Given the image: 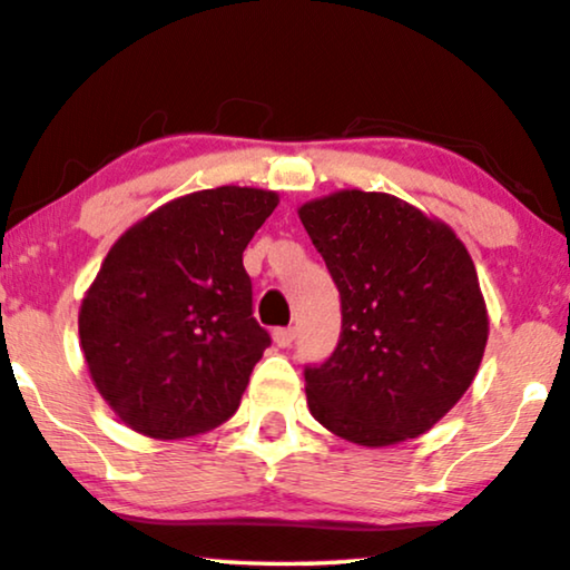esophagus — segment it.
Segmentation results:
<instances>
[{"label": "esophagus", "instance_id": "34e87169", "mask_svg": "<svg viewBox=\"0 0 570 570\" xmlns=\"http://www.w3.org/2000/svg\"><path fill=\"white\" fill-rule=\"evenodd\" d=\"M296 338V327H276L274 331V341L278 348H288Z\"/></svg>", "mask_w": 570, "mask_h": 570}]
</instances>
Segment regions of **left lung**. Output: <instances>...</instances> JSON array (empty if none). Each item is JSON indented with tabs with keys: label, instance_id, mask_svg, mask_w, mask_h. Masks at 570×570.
<instances>
[{
	"label": "left lung",
	"instance_id": "obj_1",
	"mask_svg": "<svg viewBox=\"0 0 570 570\" xmlns=\"http://www.w3.org/2000/svg\"><path fill=\"white\" fill-rule=\"evenodd\" d=\"M341 294L338 346L304 366L309 413L354 444L415 439L452 411L483 358L485 302L452 229L384 194L299 208Z\"/></svg>",
	"mask_w": 570,
	"mask_h": 570
}]
</instances>
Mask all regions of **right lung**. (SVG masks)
Here are the masks:
<instances>
[{
	"instance_id": "add662e5",
	"label": "right lung",
	"mask_w": 570,
	"mask_h": 570,
	"mask_svg": "<svg viewBox=\"0 0 570 570\" xmlns=\"http://www.w3.org/2000/svg\"><path fill=\"white\" fill-rule=\"evenodd\" d=\"M278 204L222 186L157 208L110 247L79 312L95 387L139 434L186 439L232 419L271 346L243 253Z\"/></svg>"
}]
</instances>
